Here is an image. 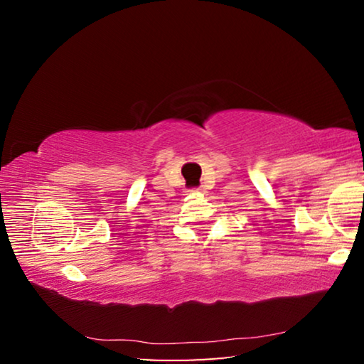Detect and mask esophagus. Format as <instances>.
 Here are the masks:
<instances>
[{
    "label": "esophagus",
    "instance_id": "1",
    "mask_svg": "<svg viewBox=\"0 0 364 364\" xmlns=\"http://www.w3.org/2000/svg\"><path fill=\"white\" fill-rule=\"evenodd\" d=\"M189 193H191V194H200V193H202V191H200V189H191V191H189Z\"/></svg>",
    "mask_w": 364,
    "mask_h": 364
}]
</instances>
